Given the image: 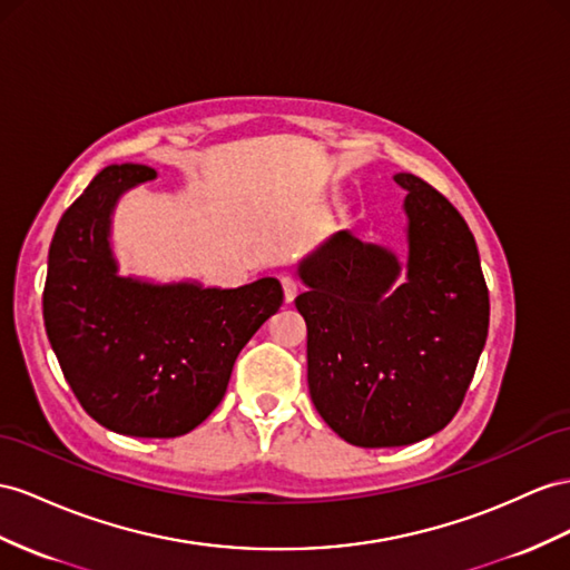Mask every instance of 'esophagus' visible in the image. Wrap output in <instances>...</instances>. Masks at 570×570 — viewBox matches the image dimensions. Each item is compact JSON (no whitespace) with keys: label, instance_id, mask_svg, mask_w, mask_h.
Wrapping results in <instances>:
<instances>
[{"label":"esophagus","instance_id":"obj_1","mask_svg":"<svg viewBox=\"0 0 570 570\" xmlns=\"http://www.w3.org/2000/svg\"><path fill=\"white\" fill-rule=\"evenodd\" d=\"M282 286H284V301L294 303V298L298 296V282L291 279V276H282Z\"/></svg>","mask_w":570,"mask_h":570}]
</instances>
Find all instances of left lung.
<instances>
[{"label":"left lung","instance_id":"8db88e82","mask_svg":"<svg viewBox=\"0 0 570 570\" xmlns=\"http://www.w3.org/2000/svg\"><path fill=\"white\" fill-rule=\"evenodd\" d=\"M406 279L387 247L334 233L298 265L308 387L325 424L358 448L410 445L458 414L489 332V288L470 226L412 173Z\"/></svg>","mask_w":570,"mask_h":570}]
</instances>
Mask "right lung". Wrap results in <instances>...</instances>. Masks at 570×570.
Here are the masks:
<instances>
[{"label": "right lung", "instance_id": "right-lung-1", "mask_svg": "<svg viewBox=\"0 0 570 570\" xmlns=\"http://www.w3.org/2000/svg\"><path fill=\"white\" fill-rule=\"evenodd\" d=\"M154 178L149 166H108L62 214L42 317L86 414L122 435L175 438L224 400L240 348L279 311L284 291L274 276L238 288L120 276L112 209L129 187Z\"/></svg>", "mask_w": 570, "mask_h": 570}]
</instances>
